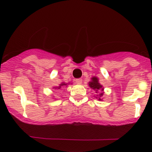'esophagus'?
<instances>
[{
    "instance_id": "1",
    "label": "esophagus",
    "mask_w": 152,
    "mask_h": 152,
    "mask_svg": "<svg viewBox=\"0 0 152 152\" xmlns=\"http://www.w3.org/2000/svg\"><path fill=\"white\" fill-rule=\"evenodd\" d=\"M76 83L77 84H81V83H82V79H76Z\"/></svg>"
}]
</instances>
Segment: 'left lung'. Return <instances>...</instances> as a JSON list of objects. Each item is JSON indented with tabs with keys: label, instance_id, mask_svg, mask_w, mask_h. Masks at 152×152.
Wrapping results in <instances>:
<instances>
[{
	"label": "left lung",
	"instance_id": "left-lung-1",
	"mask_svg": "<svg viewBox=\"0 0 152 152\" xmlns=\"http://www.w3.org/2000/svg\"><path fill=\"white\" fill-rule=\"evenodd\" d=\"M89 87H91V89L95 90L96 93H97V91H98V90H101L102 91V92H100V93L99 94V97H98V100H102V99L100 98V97L103 96V93H104V92H103V86H102L101 84L99 83L98 79H97L96 76H95V77H92V79H91V81H89ZM97 96H98V95H97Z\"/></svg>",
	"mask_w": 152,
	"mask_h": 152
}]
</instances>
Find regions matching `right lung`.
<instances>
[{"label":"right lung","instance_id":"obj_1","mask_svg":"<svg viewBox=\"0 0 152 152\" xmlns=\"http://www.w3.org/2000/svg\"><path fill=\"white\" fill-rule=\"evenodd\" d=\"M65 85H67V84H65V83L63 82V83H61V84H60V86H59V87H54L53 89H60V88H61L62 87H63V86H65Z\"/></svg>","mask_w":152,"mask_h":152}]
</instances>
